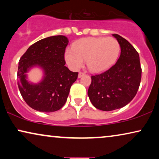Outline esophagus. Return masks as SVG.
<instances>
[{"instance_id":"esophagus-1","label":"esophagus","mask_w":159,"mask_h":159,"mask_svg":"<svg viewBox=\"0 0 159 159\" xmlns=\"http://www.w3.org/2000/svg\"><path fill=\"white\" fill-rule=\"evenodd\" d=\"M84 75H85V73L80 71V72H79V75H78V77L80 78V77H82V76H84Z\"/></svg>"}]
</instances>
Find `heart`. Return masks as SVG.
<instances>
[{
    "label": "heart",
    "instance_id": "b5f03b06",
    "mask_svg": "<svg viewBox=\"0 0 159 159\" xmlns=\"http://www.w3.org/2000/svg\"><path fill=\"white\" fill-rule=\"evenodd\" d=\"M121 45L114 38H87L77 41L67 49L65 59L73 69H79L86 61L93 72H101L112 66L120 56Z\"/></svg>",
    "mask_w": 159,
    "mask_h": 159
}]
</instances>
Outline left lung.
I'll return each instance as SVG.
<instances>
[{"instance_id":"obj_1","label":"left lung","mask_w":159,"mask_h":159,"mask_svg":"<svg viewBox=\"0 0 159 159\" xmlns=\"http://www.w3.org/2000/svg\"><path fill=\"white\" fill-rule=\"evenodd\" d=\"M113 36L120 43V56L108 70L91 76L88 92L93 105L106 111L122 108L134 98L142 74L138 51L122 37L117 34Z\"/></svg>"}]
</instances>
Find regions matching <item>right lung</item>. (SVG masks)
<instances>
[{"label":"right lung","mask_w":159,"mask_h":159,"mask_svg":"<svg viewBox=\"0 0 159 159\" xmlns=\"http://www.w3.org/2000/svg\"><path fill=\"white\" fill-rule=\"evenodd\" d=\"M68 39L64 35L48 37L30 45L19 61L17 79L23 99L30 107L40 112H53L66 103L71 86L78 72L65 66L64 53ZM33 66L44 69L45 77L40 84H29L25 73Z\"/></svg>","instance_id":"1"}]
</instances>
